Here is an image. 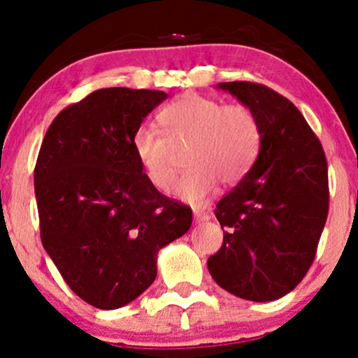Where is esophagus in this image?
Returning <instances> with one entry per match:
<instances>
[{
	"label": "esophagus",
	"mask_w": 358,
	"mask_h": 358,
	"mask_svg": "<svg viewBox=\"0 0 358 358\" xmlns=\"http://www.w3.org/2000/svg\"><path fill=\"white\" fill-rule=\"evenodd\" d=\"M211 218L208 211H202V209H194V222L196 223H202V222H208Z\"/></svg>",
	"instance_id": "obj_1"
}]
</instances>
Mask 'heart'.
<instances>
[{
  "instance_id": "1",
  "label": "heart",
  "mask_w": 358,
  "mask_h": 358,
  "mask_svg": "<svg viewBox=\"0 0 358 358\" xmlns=\"http://www.w3.org/2000/svg\"><path fill=\"white\" fill-rule=\"evenodd\" d=\"M157 119L165 135L150 124L138 126L131 136L133 154L150 185L169 190L175 182L173 149L190 143V169L175 187V196L189 204H202L218 182L234 185L243 180L258 156L259 121L241 103L223 106L190 93L166 106Z\"/></svg>"
}]
</instances>
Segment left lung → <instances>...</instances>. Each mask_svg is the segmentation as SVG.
<instances>
[{
  "label": "left lung",
  "mask_w": 358,
  "mask_h": 358,
  "mask_svg": "<svg viewBox=\"0 0 358 358\" xmlns=\"http://www.w3.org/2000/svg\"><path fill=\"white\" fill-rule=\"evenodd\" d=\"M256 114L262 143L255 164L216 204L223 246L208 258L225 291L272 301L291 292L315 259L329 213L327 159L301 112L268 86L220 83Z\"/></svg>",
  "instance_id": "1"
}]
</instances>
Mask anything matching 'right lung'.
Masks as SVG:
<instances>
[{"mask_svg":"<svg viewBox=\"0 0 358 358\" xmlns=\"http://www.w3.org/2000/svg\"><path fill=\"white\" fill-rule=\"evenodd\" d=\"M157 90L103 88L60 112L34 168L41 243L76 294L100 310L138 298L157 252L192 225V209L143 175L131 136L162 100Z\"/></svg>","mask_w":358,"mask_h":358,"instance_id":"add662e5","label":"right lung"}]
</instances>
